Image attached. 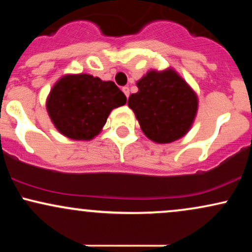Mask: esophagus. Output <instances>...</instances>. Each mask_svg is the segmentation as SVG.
Wrapping results in <instances>:
<instances>
[{
	"mask_svg": "<svg viewBox=\"0 0 252 252\" xmlns=\"http://www.w3.org/2000/svg\"><path fill=\"white\" fill-rule=\"evenodd\" d=\"M122 91H123V94H126V97L128 98V97H129V94H130V90H129L128 86H124V88L122 89Z\"/></svg>",
	"mask_w": 252,
	"mask_h": 252,
	"instance_id": "34e87169",
	"label": "esophagus"
}]
</instances>
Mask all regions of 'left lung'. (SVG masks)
Masks as SVG:
<instances>
[{"label":"left lung","mask_w":252,"mask_h":252,"mask_svg":"<svg viewBox=\"0 0 252 252\" xmlns=\"http://www.w3.org/2000/svg\"><path fill=\"white\" fill-rule=\"evenodd\" d=\"M136 85L138 91L130 94L128 105L149 140L170 143L189 131L198 112V96L174 68L150 70Z\"/></svg>","instance_id":"left-lung-1"}]
</instances>
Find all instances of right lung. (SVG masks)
I'll use <instances>...</instances> for the list:
<instances>
[{
  "label": "right lung",
  "mask_w": 252,
  "mask_h": 252,
  "mask_svg": "<svg viewBox=\"0 0 252 252\" xmlns=\"http://www.w3.org/2000/svg\"><path fill=\"white\" fill-rule=\"evenodd\" d=\"M126 103L114 82L88 73H68L57 80L46 99V110L60 134L90 141L102 131L110 112Z\"/></svg>",
  "instance_id": "right-lung-1"
}]
</instances>
